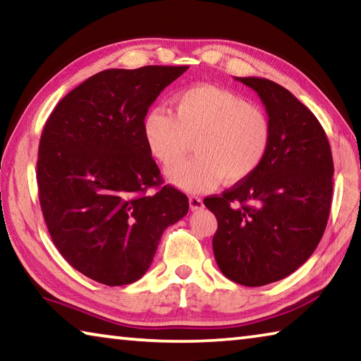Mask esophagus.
Masks as SVG:
<instances>
[{"instance_id": "esophagus-1", "label": "esophagus", "mask_w": 361, "mask_h": 361, "mask_svg": "<svg viewBox=\"0 0 361 361\" xmlns=\"http://www.w3.org/2000/svg\"><path fill=\"white\" fill-rule=\"evenodd\" d=\"M189 207H191V210H200L204 207V200L197 195H191L189 197Z\"/></svg>"}]
</instances>
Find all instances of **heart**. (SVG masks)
<instances>
[{
	"label": "heart",
	"mask_w": 361,
	"mask_h": 361,
	"mask_svg": "<svg viewBox=\"0 0 361 361\" xmlns=\"http://www.w3.org/2000/svg\"><path fill=\"white\" fill-rule=\"evenodd\" d=\"M143 133L166 167L178 162L194 142L195 156L167 170V178L188 192H200L221 178L232 185L255 173L271 148L272 124L264 109L243 97L202 84L176 94L173 113L152 108Z\"/></svg>",
	"instance_id": "heart-1"
}]
</instances>
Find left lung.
<instances>
[{"label":"left lung","mask_w":361,"mask_h":361,"mask_svg":"<svg viewBox=\"0 0 361 361\" xmlns=\"http://www.w3.org/2000/svg\"><path fill=\"white\" fill-rule=\"evenodd\" d=\"M264 103L272 124L267 156L255 173L204 199L218 219L216 264L232 282L262 286L288 277L325 232L333 156L319 119L290 90L264 78H235Z\"/></svg>","instance_id":"obj_1"}]
</instances>
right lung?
Returning a JSON list of instances; mask_svg holds the SVG:
<instances>
[{
  "mask_svg": "<svg viewBox=\"0 0 361 361\" xmlns=\"http://www.w3.org/2000/svg\"><path fill=\"white\" fill-rule=\"evenodd\" d=\"M188 68L100 71L46 121L36 162L42 216L60 255L95 282L142 279L162 232L188 213L186 194L164 185L143 133L149 106Z\"/></svg>",
  "mask_w": 361,
  "mask_h": 361,
  "instance_id": "obj_1",
  "label": "right lung"
}]
</instances>
